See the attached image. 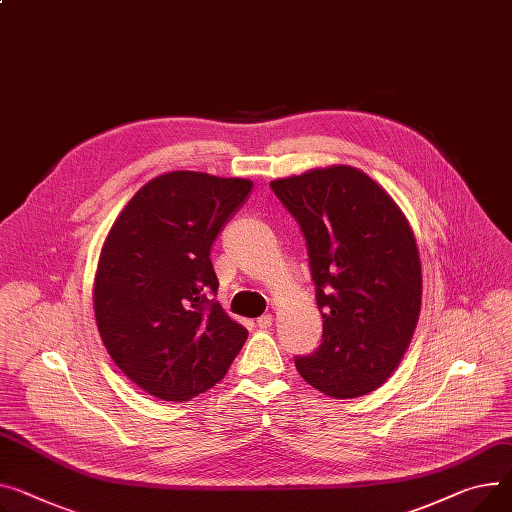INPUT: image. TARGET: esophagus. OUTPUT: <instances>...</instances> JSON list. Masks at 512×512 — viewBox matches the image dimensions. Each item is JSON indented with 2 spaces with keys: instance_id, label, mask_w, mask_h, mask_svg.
<instances>
[{
  "instance_id": "obj_1",
  "label": "esophagus",
  "mask_w": 512,
  "mask_h": 512,
  "mask_svg": "<svg viewBox=\"0 0 512 512\" xmlns=\"http://www.w3.org/2000/svg\"><path fill=\"white\" fill-rule=\"evenodd\" d=\"M271 323H274V317H271V315H263V317L257 319V327L259 329H269Z\"/></svg>"
}]
</instances>
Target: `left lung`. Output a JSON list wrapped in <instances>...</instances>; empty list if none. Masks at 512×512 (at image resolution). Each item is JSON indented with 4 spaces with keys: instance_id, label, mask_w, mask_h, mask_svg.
<instances>
[{
    "instance_id": "1",
    "label": "left lung",
    "mask_w": 512,
    "mask_h": 512,
    "mask_svg": "<svg viewBox=\"0 0 512 512\" xmlns=\"http://www.w3.org/2000/svg\"><path fill=\"white\" fill-rule=\"evenodd\" d=\"M309 247L323 342L296 358L300 377L333 399L379 389L414 337L422 309L416 234L395 199L350 164L271 181Z\"/></svg>"
}]
</instances>
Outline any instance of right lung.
<instances>
[{"label": "right lung", "instance_id": "obj_1", "mask_svg": "<svg viewBox=\"0 0 512 512\" xmlns=\"http://www.w3.org/2000/svg\"><path fill=\"white\" fill-rule=\"evenodd\" d=\"M253 181L173 170L148 181L102 243L94 319L113 362L162 401H189L224 379L247 329L206 292L210 249Z\"/></svg>", "mask_w": 512, "mask_h": 512}]
</instances>
